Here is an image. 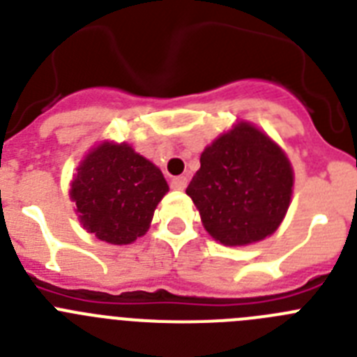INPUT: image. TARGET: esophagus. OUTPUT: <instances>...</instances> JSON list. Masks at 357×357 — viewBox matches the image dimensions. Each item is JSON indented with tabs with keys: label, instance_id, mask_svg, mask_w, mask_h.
Segmentation results:
<instances>
[{
	"label": "esophagus",
	"instance_id": "34e87169",
	"mask_svg": "<svg viewBox=\"0 0 357 357\" xmlns=\"http://www.w3.org/2000/svg\"><path fill=\"white\" fill-rule=\"evenodd\" d=\"M185 185H188V178L185 176H175L172 181V189H175V191H184Z\"/></svg>",
	"mask_w": 357,
	"mask_h": 357
}]
</instances>
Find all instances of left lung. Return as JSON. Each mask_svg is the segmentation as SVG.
Listing matches in <instances>:
<instances>
[{
  "mask_svg": "<svg viewBox=\"0 0 357 357\" xmlns=\"http://www.w3.org/2000/svg\"><path fill=\"white\" fill-rule=\"evenodd\" d=\"M293 181L286 151L255 125L238 121L202 151L185 193L211 238L225 247H247L279 229Z\"/></svg>",
  "mask_w": 357,
  "mask_h": 357,
  "instance_id": "8db88e82",
  "label": "left lung"
}]
</instances>
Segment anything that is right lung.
<instances>
[{
    "mask_svg": "<svg viewBox=\"0 0 357 357\" xmlns=\"http://www.w3.org/2000/svg\"><path fill=\"white\" fill-rule=\"evenodd\" d=\"M69 197L87 232L110 245H130L148 232L169 191L155 164L128 143L100 141L78 164Z\"/></svg>",
    "mask_w": 357,
    "mask_h": 357,
    "instance_id": "obj_1",
    "label": "right lung"
}]
</instances>
